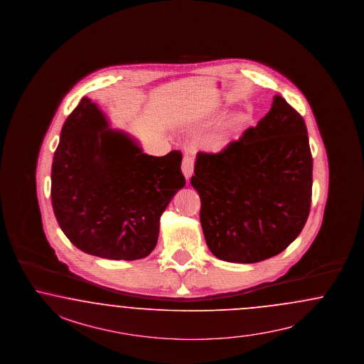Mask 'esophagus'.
<instances>
[{"label": "esophagus", "instance_id": "1", "mask_svg": "<svg viewBox=\"0 0 364 364\" xmlns=\"http://www.w3.org/2000/svg\"><path fill=\"white\" fill-rule=\"evenodd\" d=\"M193 171H194V161L191 156L185 155L183 161H182V173H183V176H186V179H188L190 176H193Z\"/></svg>", "mask_w": 364, "mask_h": 364}]
</instances>
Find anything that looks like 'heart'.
Instances as JSON below:
<instances>
[{
    "label": "heart",
    "mask_w": 364,
    "mask_h": 364,
    "mask_svg": "<svg viewBox=\"0 0 364 364\" xmlns=\"http://www.w3.org/2000/svg\"><path fill=\"white\" fill-rule=\"evenodd\" d=\"M247 117L244 114H238L235 117H232V120L229 122L228 127L225 129V138L230 136L235 131H240L241 129H244L247 126Z\"/></svg>",
    "instance_id": "heart-1"
}]
</instances>
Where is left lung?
Returning <instances> with one entry per match:
<instances>
[{"mask_svg":"<svg viewBox=\"0 0 364 364\" xmlns=\"http://www.w3.org/2000/svg\"><path fill=\"white\" fill-rule=\"evenodd\" d=\"M191 186L211 253L253 264L277 256L304 228L312 155L303 117L280 95L256 127L218 154H197Z\"/></svg>","mask_w":364,"mask_h":364,"instance_id":"obj_1","label":"left lung"}]
</instances>
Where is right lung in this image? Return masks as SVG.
<instances>
[{"label": "right lung", "instance_id": "obj_1", "mask_svg": "<svg viewBox=\"0 0 364 364\" xmlns=\"http://www.w3.org/2000/svg\"><path fill=\"white\" fill-rule=\"evenodd\" d=\"M182 154L143 153L82 97L63 124L52 164V206L61 230L84 253L108 259L147 257L161 215L186 185Z\"/></svg>", "mask_w": 364, "mask_h": 364}]
</instances>
